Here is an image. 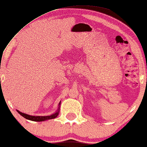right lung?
<instances>
[{"instance_id":"1","label":"right lung","mask_w":147,"mask_h":147,"mask_svg":"<svg viewBox=\"0 0 147 147\" xmlns=\"http://www.w3.org/2000/svg\"><path fill=\"white\" fill-rule=\"evenodd\" d=\"M60 105V102L59 103V105ZM60 107V106H59ZM59 107H58V110L55 113L51 115H47V116H34V115H30L28 114H26V113H22V112L19 111L18 110H17L18 113L20 115H21L22 117L27 119V120H32V121H35V122H42V121H45V120H51V119H53L56 118L57 116H58V113H59Z\"/></svg>"}]
</instances>
